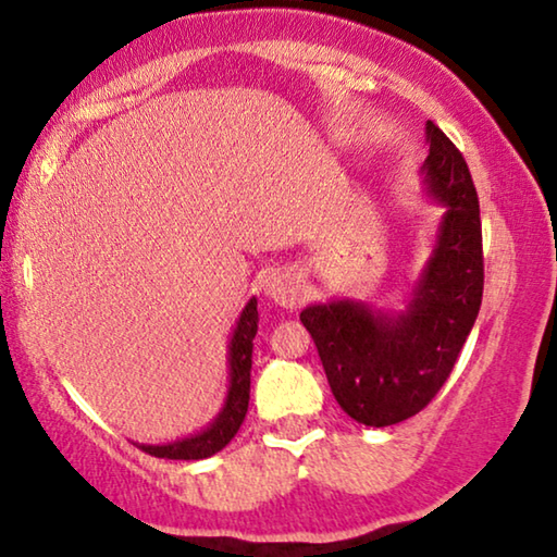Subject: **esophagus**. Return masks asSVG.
Here are the masks:
<instances>
[{"mask_svg":"<svg viewBox=\"0 0 557 557\" xmlns=\"http://www.w3.org/2000/svg\"><path fill=\"white\" fill-rule=\"evenodd\" d=\"M262 293L275 305L287 307V310H293V307L299 305V299H302V287H299V282L289 275V272L280 270H272L262 277Z\"/></svg>","mask_w":557,"mask_h":557,"instance_id":"esophagus-1","label":"esophagus"}]
</instances>
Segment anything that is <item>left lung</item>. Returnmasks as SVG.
<instances>
[{"instance_id": "left-lung-1", "label": "left lung", "mask_w": 557, "mask_h": 557, "mask_svg": "<svg viewBox=\"0 0 557 557\" xmlns=\"http://www.w3.org/2000/svg\"><path fill=\"white\" fill-rule=\"evenodd\" d=\"M426 144L423 193L444 213L404 307L332 297L299 314L334 399L364 426H392L434 399L481 310V213L469 165L434 121Z\"/></svg>"}]
</instances>
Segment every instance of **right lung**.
<instances>
[{"label": "right lung", "instance_id": "add662e5", "mask_svg": "<svg viewBox=\"0 0 557 557\" xmlns=\"http://www.w3.org/2000/svg\"><path fill=\"white\" fill-rule=\"evenodd\" d=\"M258 334V297L247 299L235 330L227 342V394L225 401L215 413V419L200 429L198 434L168 441V444H136L146 454L158 458H173V461H200L231 444L247 413L250 401V369H252V339Z\"/></svg>", "mask_w": 557, "mask_h": 557}]
</instances>
